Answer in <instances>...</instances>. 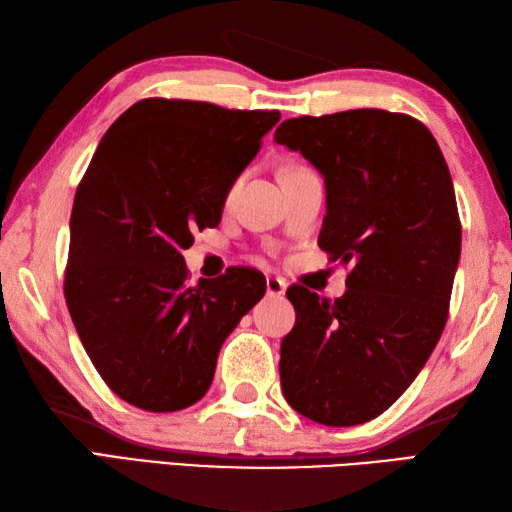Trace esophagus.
<instances>
[{"label":"esophagus","mask_w":512,"mask_h":512,"mask_svg":"<svg viewBox=\"0 0 512 512\" xmlns=\"http://www.w3.org/2000/svg\"><path fill=\"white\" fill-rule=\"evenodd\" d=\"M266 292L268 297H281L286 292V281L279 277H268L266 279Z\"/></svg>","instance_id":"obj_1"}]
</instances>
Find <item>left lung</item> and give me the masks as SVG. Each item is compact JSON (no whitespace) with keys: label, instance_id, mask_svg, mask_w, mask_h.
<instances>
[{"label":"left lung","instance_id":"1","mask_svg":"<svg viewBox=\"0 0 512 512\" xmlns=\"http://www.w3.org/2000/svg\"><path fill=\"white\" fill-rule=\"evenodd\" d=\"M275 140L321 171L319 246L350 266L334 301L288 288L297 323L281 341V391L301 416L352 427L394 405L440 341L462 244L451 173L409 114L288 118Z\"/></svg>","mask_w":512,"mask_h":512}]
</instances>
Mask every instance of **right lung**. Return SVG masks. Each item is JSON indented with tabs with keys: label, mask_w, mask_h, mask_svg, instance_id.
Returning a JSON list of instances; mask_svg holds the SVG:
<instances>
[{
	"label": "right lung",
	"mask_w": 512,
	"mask_h": 512,
	"mask_svg": "<svg viewBox=\"0 0 512 512\" xmlns=\"http://www.w3.org/2000/svg\"><path fill=\"white\" fill-rule=\"evenodd\" d=\"M279 116L151 96L96 147L74 195L63 295L96 372L129 405L198 402L224 339L264 297V275L244 266L189 286L182 250L195 228L220 224Z\"/></svg>",
	"instance_id": "obj_1"
}]
</instances>
